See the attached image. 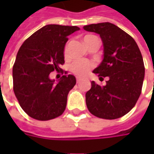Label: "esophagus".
<instances>
[{
  "label": "esophagus",
  "instance_id": "esophagus-1",
  "mask_svg": "<svg viewBox=\"0 0 154 154\" xmlns=\"http://www.w3.org/2000/svg\"><path fill=\"white\" fill-rule=\"evenodd\" d=\"M81 80H82V78H80V77H77V83H78V82H80Z\"/></svg>",
  "mask_w": 154,
  "mask_h": 154
}]
</instances>
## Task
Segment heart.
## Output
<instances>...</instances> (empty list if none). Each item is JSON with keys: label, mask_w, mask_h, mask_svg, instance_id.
<instances>
[{"label": "heart", "mask_w": 154, "mask_h": 154, "mask_svg": "<svg viewBox=\"0 0 154 154\" xmlns=\"http://www.w3.org/2000/svg\"><path fill=\"white\" fill-rule=\"evenodd\" d=\"M97 36L91 35H86L83 38L84 43L86 44L87 47H88V45L95 39H97ZM67 46L68 44H67L66 47H65V54H67ZM93 67V64L86 60H78L77 62H75L72 66V71L74 74H76L77 76H80V77H83L85 75H87L91 67Z\"/></svg>", "instance_id": "b5f03b06"}]
</instances>
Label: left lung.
I'll return each instance as SVG.
<instances>
[{"label":"left lung","instance_id":"left-lung-1","mask_svg":"<svg viewBox=\"0 0 154 154\" xmlns=\"http://www.w3.org/2000/svg\"><path fill=\"white\" fill-rule=\"evenodd\" d=\"M83 29L98 34L103 44V59L93 72L100 78L109 77L103 87L91 82L87 106L97 117L118 119L132 110L141 94L145 72L141 52L134 39L114 24H91Z\"/></svg>","mask_w":154,"mask_h":154}]
</instances>
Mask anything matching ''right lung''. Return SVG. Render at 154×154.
I'll use <instances>...</instances> for the list:
<instances>
[{"instance_id": "1", "label": "right lung", "mask_w": 154, "mask_h": 154, "mask_svg": "<svg viewBox=\"0 0 154 154\" xmlns=\"http://www.w3.org/2000/svg\"><path fill=\"white\" fill-rule=\"evenodd\" d=\"M79 29L77 26L47 25L20 48L13 66V89L21 108L32 118L48 120L64 112L76 77L63 75L55 82L49 74L62 70L67 36Z\"/></svg>"}]
</instances>
